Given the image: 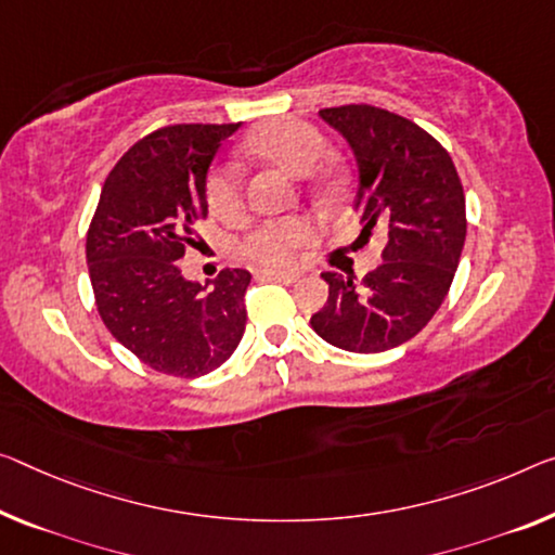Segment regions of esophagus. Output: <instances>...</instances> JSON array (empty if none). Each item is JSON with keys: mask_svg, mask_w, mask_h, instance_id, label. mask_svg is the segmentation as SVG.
Listing matches in <instances>:
<instances>
[{"mask_svg": "<svg viewBox=\"0 0 555 555\" xmlns=\"http://www.w3.org/2000/svg\"><path fill=\"white\" fill-rule=\"evenodd\" d=\"M258 275H260V278H270V280H283V283H295V280L300 278V272H295V270H272V268H268V270H260Z\"/></svg>", "mask_w": 555, "mask_h": 555, "instance_id": "34e87169", "label": "esophagus"}]
</instances>
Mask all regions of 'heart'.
I'll use <instances>...</instances> for the list:
<instances>
[{
  "label": "heart",
  "mask_w": 555,
  "mask_h": 555,
  "mask_svg": "<svg viewBox=\"0 0 555 555\" xmlns=\"http://www.w3.org/2000/svg\"><path fill=\"white\" fill-rule=\"evenodd\" d=\"M245 151L253 158L278 166L289 176H310L325 156L327 141L314 126L300 118H278L260 126L245 141ZM208 206L218 218H235L243 210L241 176L233 168L212 170L206 185ZM314 235V225L305 218L270 220L253 230L245 241V255L262 266H280L293 258V253Z\"/></svg>",
  "instance_id": "1"
}]
</instances>
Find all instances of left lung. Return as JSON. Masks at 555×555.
<instances>
[{
	"mask_svg": "<svg viewBox=\"0 0 555 555\" xmlns=\"http://www.w3.org/2000/svg\"><path fill=\"white\" fill-rule=\"evenodd\" d=\"M320 118L354 156L360 237L379 230L387 245L362 283L322 272L330 295L310 325L347 352H387L422 332L449 293L466 241L462 181L441 143L409 118L364 104Z\"/></svg>",
	"mask_w": 555,
	"mask_h": 555,
	"instance_id": "1",
	"label": "left lung"
}]
</instances>
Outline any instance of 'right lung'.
Returning a JSON list of instances; mask_svg holds the SVG:
<instances>
[{
    "label": "right lung",
    "instance_id": "1",
    "mask_svg": "<svg viewBox=\"0 0 555 555\" xmlns=\"http://www.w3.org/2000/svg\"><path fill=\"white\" fill-rule=\"evenodd\" d=\"M241 124L168 126L111 170L87 235L101 320L151 370L195 379L218 370L245 332L250 272L223 270L208 287L178 260L208 216V170Z\"/></svg>",
    "mask_w": 555,
    "mask_h": 555
}]
</instances>
